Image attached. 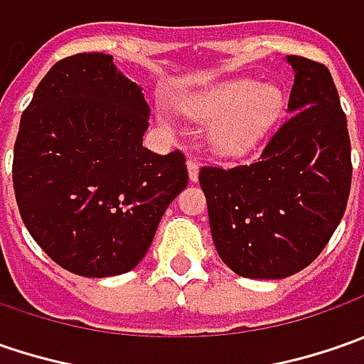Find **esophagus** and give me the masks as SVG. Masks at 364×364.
Returning <instances> with one entry per match:
<instances>
[{"instance_id":"esophagus-1","label":"esophagus","mask_w":364,"mask_h":364,"mask_svg":"<svg viewBox=\"0 0 364 364\" xmlns=\"http://www.w3.org/2000/svg\"><path fill=\"white\" fill-rule=\"evenodd\" d=\"M186 166H188L190 182H196V180H198V172H200V164L194 160V158H188Z\"/></svg>"}]
</instances>
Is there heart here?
I'll use <instances>...</instances> for the list:
<instances>
[{
	"instance_id": "obj_1",
	"label": "heart",
	"mask_w": 364,
	"mask_h": 364,
	"mask_svg": "<svg viewBox=\"0 0 364 364\" xmlns=\"http://www.w3.org/2000/svg\"><path fill=\"white\" fill-rule=\"evenodd\" d=\"M182 111L196 123H208L204 139L220 160H243L272 133L284 111V92L273 82L232 78L188 97Z\"/></svg>"
}]
</instances>
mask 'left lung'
Masks as SVG:
<instances>
[{"mask_svg": "<svg viewBox=\"0 0 364 364\" xmlns=\"http://www.w3.org/2000/svg\"><path fill=\"white\" fill-rule=\"evenodd\" d=\"M286 60L294 68L289 117L261 158L198 174L218 257L251 279L308 267L336 231L350 192V139L332 75L304 56Z\"/></svg>", "mask_w": 364, "mask_h": 364, "instance_id": "8db88e82", "label": "left lung"}]
</instances>
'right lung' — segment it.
<instances>
[{"label":"right lung","instance_id":"1","mask_svg":"<svg viewBox=\"0 0 364 364\" xmlns=\"http://www.w3.org/2000/svg\"><path fill=\"white\" fill-rule=\"evenodd\" d=\"M147 127L141 87L103 52L64 58L36 87L14 146V190L32 239L66 272H132L186 188L184 156L144 147Z\"/></svg>","mask_w":364,"mask_h":364}]
</instances>
